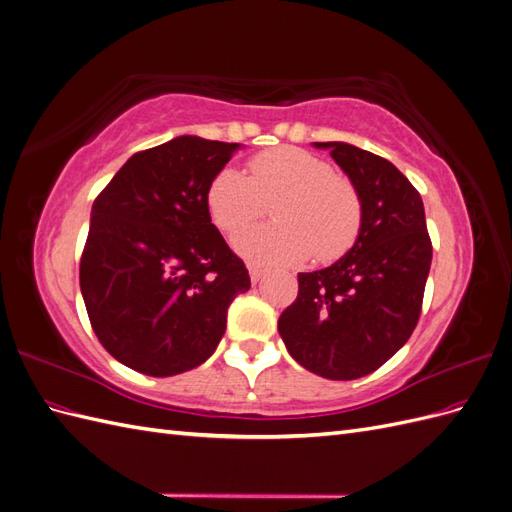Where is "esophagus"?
Segmentation results:
<instances>
[{
  "mask_svg": "<svg viewBox=\"0 0 512 512\" xmlns=\"http://www.w3.org/2000/svg\"><path fill=\"white\" fill-rule=\"evenodd\" d=\"M267 271L262 269V267H258V265H250V280H252V284H256V282H260L262 280V275H265Z\"/></svg>",
  "mask_w": 512,
  "mask_h": 512,
  "instance_id": "esophagus-1",
  "label": "esophagus"
}]
</instances>
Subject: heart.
<instances>
[{
    "label": "heart",
    "instance_id": "obj_1",
    "mask_svg": "<svg viewBox=\"0 0 512 512\" xmlns=\"http://www.w3.org/2000/svg\"><path fill=\"white\" fill-rule=\"evenodd\" d=\"M271 213L275 222L241 232L237 250L267 265H301L314 256L329 265L346 256L363 228V200L350 177L299 147L267 149L247 164V175L226 166L207 190L213 224L237 235Z\"/></svg>",
    "mask_w": 512,
    "mask_h": 512
}]
</instances>
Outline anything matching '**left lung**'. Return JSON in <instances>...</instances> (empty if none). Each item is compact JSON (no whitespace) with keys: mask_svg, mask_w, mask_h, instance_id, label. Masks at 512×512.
<instances>
[{"mask_svg":"<svg viewBox=\"0 0 512 512\" xmlns=\"http://www.w3.org/2000/svg\"><path fill=\"white\" fill-rule=\"evenodd\" d=\"M352 179L363 228L335 265L299 273L277 329L290 356L329 380H356L404 346L421 316L431 267L423 198L404 173L348 143H316Z\"/></svg>","mask_w":512,"mask_h":512,"instance_id":"obj_1","label":"left lung"}]
</instances>
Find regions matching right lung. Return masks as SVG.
I'll list each match as a JSON object with an SVG mask.
<instances>
[{"mask_svg": "<svg viewBox=\"0 0 512 512\" xmlns=\"http://www.w3.org/2000/svg\"><path fill=\"white\" fill-rule=\"evenodd\" d=\"M237 143L177 136L138 151L91 207L79 280L100 344L145 376L205 363L250 273L211 224L207 190Z\"/></svg>", "mask_w": 512, "mask_h": 512, "instance_id": "right-lung-1", "label": "right lung"}]
</instances>
